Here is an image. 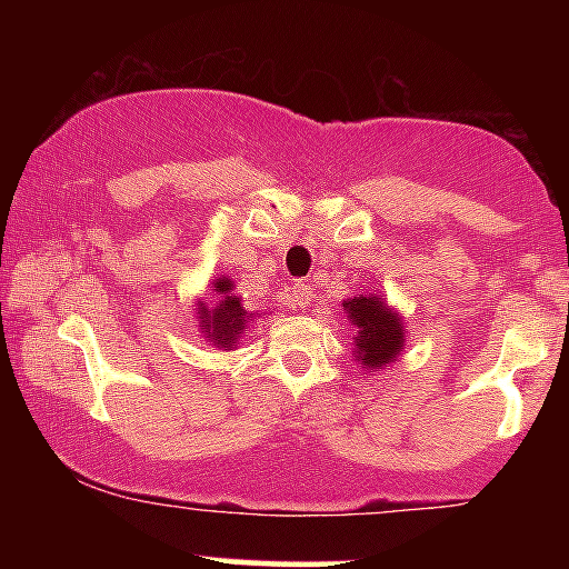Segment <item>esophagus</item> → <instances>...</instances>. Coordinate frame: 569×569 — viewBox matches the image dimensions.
<instances>
[{"label":"esophagus","instance_id":"obj_1","mask_svg":"<svg viewBox=\"0 0 569 569\" xmlns=\"http://www.w3.org/2000/svg\"><path fill=\"white\" fill-rule=\"evenodd\" d=\"M312 299H316V291H312L310 283H297L293 286V293H291V302L297 307H302V310H307V307L312 305Z\"/></svg>","mask_w":569,"mask_h":569}]
</instances>
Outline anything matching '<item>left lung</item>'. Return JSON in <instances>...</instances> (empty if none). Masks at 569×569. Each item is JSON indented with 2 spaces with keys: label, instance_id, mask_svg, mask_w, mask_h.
Returning <instances> with one entry per match:
<instances>
[{
  "label": "left lung",
  "instance_id": "left-lung-1",
  "mask_svg": "<svg viewBox=\"0 0 569 569\" xmlns=\"http://www.w3.org/2000/svg\"><path fill=\"white\" fill-rule=\"evenodd\" d=\"M352 326V358L363 371H380L398 361L407 342V326L396 307L385 305L377 293H356L342 299Z\"/></svg>",
  "mask_w": 569,
  "mask_h": 569
}]
</instances>
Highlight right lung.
<instances>
[{
    "label": "right lung",
    "mask_w": 569,
    "mask_h": 569,
    "mask_svg": "<svg viewBox=\"0 0 569 569\" xmlns=\"http://www.w3.org/2000/svg\"><path fill=\"white\" fill-rule=\"evenodd\" d=\"M213 302H194V312H198L200 321V337L206 342H211L219 350H238V345L243 342L248 323L253 318H259V312H248L243 307V299L234 297V280L221 276L211 283Z\"/></svg>",
    "instance_id": "add662e5"
}]
</instances>
